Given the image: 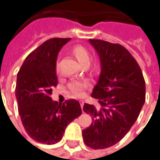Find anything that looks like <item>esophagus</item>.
Segmentation results:
<instances>
[{"instance_id": "34e87169", "label": "esophagus", "mask_w": 160, "mask_h": 160, "mask_svg": "<svg viewBox=\"0 0 160 160\" xmlns=\"http://www.w3.org/2000/svg\"><path fill=\"white\" fill-rule=\"evenodd\" d=\"M80 107H81V108H82L83 106H84V101H80Z\"/></svg>"}]
</instances>
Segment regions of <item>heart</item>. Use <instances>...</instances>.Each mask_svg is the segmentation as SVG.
I'll return each mask as SVG.
<instances>
[{
	"label": "heart",
	"instance_id": "obj_1",
	"mask_svg": "<svg viewBox=\"0 0 160 160\" xmlns=\"http://www.w3.org/2000/svg\"><path fill=\"white\" fill-rule=\"evenodd\" d=\"M72 53L77 58V59L82 64H88L89 60V52L87 49L82 45H75L72 47ZM57 72H59V67H56ZM88 87V82L82 80H73L68 85V88L71 93L75 96H82L85 90Z\"/></svg>",
	"mask_w": 160,
	"mask_h": 160
}]
</instances>
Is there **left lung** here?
Returning a JSON list of instances; mask_svg holds the SVG:
<instances>
[{"label": "left lung", "instance_id": "obj_1", "mask_svg": "<svg viewBox=\"0 0 160 160\" xmlns=\"http://www.w3.org/2000/svg\"><path fill=\"white\" fill-rule=\"evenodd\" d=\"M97 51L102 72L92 97L99 107L85 103L83 110L93 122L82 130L87 146L105 149L117 144L139 116L145 101V82L139 65L119 43L89 39Z\"/></svg>", "mask_w": 160, "mask_h": 160}]
</instances>
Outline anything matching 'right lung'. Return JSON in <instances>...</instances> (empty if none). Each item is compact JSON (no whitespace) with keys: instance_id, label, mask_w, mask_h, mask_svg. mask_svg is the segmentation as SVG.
<instances>
[{"instance_id":"add662e5","label":"right lung","mask_w":160,"mask_h":160,"mask_svg":"<svg viewBox=\"0 0 160 160\" xmlns=\"http://www.w3.org/2000/svg\"><path fill=\"white\" fill-rule=\"evenodd\" d=\"M69 40H46L27 56L17 73L18 112L27 134L38 143L59 142L66 126L81 115L80 103L75 99L60 104L51 98L52 88L58 85V54Z\"/></svg>"}]
</instances>
